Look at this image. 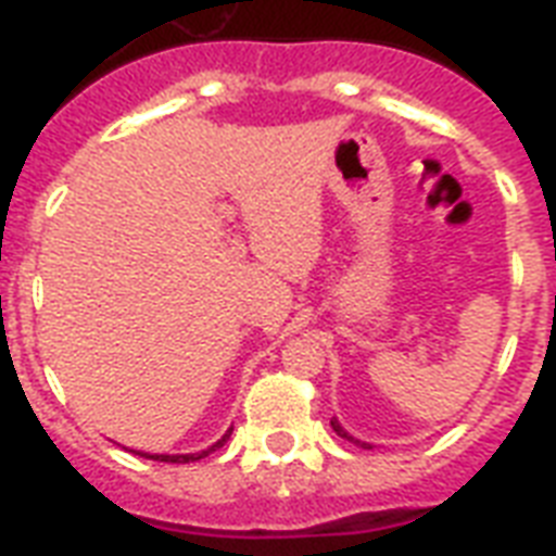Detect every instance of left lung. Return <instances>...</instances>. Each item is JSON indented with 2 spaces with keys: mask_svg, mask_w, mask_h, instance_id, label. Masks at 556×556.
Here are the masks:
<instances>
[{
  "mask_svg": "<svg viewBox=\"0 0 556 556\" xmlns=\"http://www.w3.org/2000/svg\"><path fill=\"white\" fill-rule=\"evenodd\" d=\"M331 430L338 432L340 439H346V441H355V444H361V447H364V450H371V444H366V441L355 439V435H349V432L343 430V427H340V421H338V418H331Z\"/></svg>",
  "mask_w": 556,
  "mask_h": 556,
  "instance_id": "obj_1",
  "label": "left lung"
}]
</instances>
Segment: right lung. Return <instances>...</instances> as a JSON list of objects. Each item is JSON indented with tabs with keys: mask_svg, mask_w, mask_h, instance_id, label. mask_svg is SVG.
<instances>
[{
	"mask_svg": "<svg viewBox=\"0 0 556 556\" xmlns=\"http://www.w3.org/2000/svg\"><path fill=\"white\" fill-rule=\"evenodd\" d=\"M230 432H233V427H230V430H227L225 435L216 441V444H210L207 450H199V453H178V456H159V453H155V456H150V453H138V456H147V458H152V462H181V465H187V462H199V458L210 456V453H213L216 447H222V444L230 439Z\"/></svg>",
	"mask_w": 556,
	"mask_h": 556,
	"instance_id": "obj_1",
	"label": "right lung"
}]
</instances>
